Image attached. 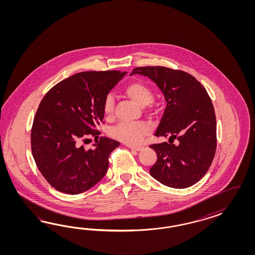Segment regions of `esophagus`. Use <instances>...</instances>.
I'll use <instances>...</instances> for the list:
<instances>
[{"instance_id": "1", "label": "esophagus", "mask_w": 255, "mask_h": 255, "mask_svg": "<svg viewBox=\"0 0 255 255\" xmlns=\"http://www.w3.org/2000/svg\"><path fill=\"white\" fill-rule=\"evenodd\" d=\"M127 147H129V148H131V149L135 150V151H140L141 149H143V147H139V146H130V145H127Z\"/></svg>"}]
</instances>
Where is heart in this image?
Returning a JSON list of instances; mask_svg holds the SVG:
<instances>
[{
    "label": "heart",
    "instance_id": "heart-1",
    "mask_svg": "<svg viewBox=\"0 0 255 255\" xmlns=\"http://www.w3.org/2000/svg\"><path fill=\"white\" fill-rule=\"evenodd\" d=\"M125 93L140 107H146L153 99V93L146 84L134 81L125 87ZM114 98L111 94L105 97L103 111L106 117H110L113 113ZM150 131L146 123H121L111 129V135L114 138L124 142L127 145H136Z\"/></svg>",
    "mask_w": 255,
    "mask_h": 255
}]
</instances>
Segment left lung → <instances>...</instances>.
Instances as JSON below:
<instances>
[{"label":"left lung","instance_id":"left-lung-1","mask_svg":"<svg viewBox=\"0 0 255 255\" xmlns=\"http://www.w3.org/2000/svg\"><path fill=\"white\" fill-rule=\"evenodd\" d=\"M133 74L150 78L166 102L155 136H168L172 143L150 146L157 154L150 176L175 189L195 184L208 172L216 151V116L209 94L195 77L180 70L147 66L134 68L130 76Z\"/></svg>","mask_w":255,"mask_h":255}]
</instances>
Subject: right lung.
I'll list each match as a JSON object with an SVG mask.
<instances>
[{
	"instance_id": "right-lung-1",
	"label": "right lung",
	"mask_w": 255,
	"mask_h": 255,
	"mask_svg": "<svg viewBox=\"0 0 255 255\" xmlns=\"http://www.w3.org/2000/svg\"><path fill=\"white\" fill-rule=\"evenodd\" d=\"M126 75L89 71L67 77L50 89L39 105L31 128V152L39 171L57 191L83 193L97 184L108 168L109 154L120 143L101 136L105 97ZM98 138L93 149L81 142Z\"/></svg>"
}]
</instances>
